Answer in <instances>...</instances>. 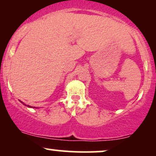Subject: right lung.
Segmentation results:
<instances>
[{
	"mask_svg": "<svg viewBox=\"0 0 156 156\" xmlns=\"http://www.w3.org/2000/svg\"><path fill=\"white\" fill-rule=\"evenodd\" d=\"M20 102H21V103H22L23 104V105H25V106H27V107H29V108H37L38 107H35V106H29V105H26V104H24V103H23V101H20Z\"/></svg>",
	"mask_w": 156,
	"mask_h": 156,
	"instance_id": "obj_1",
	"label": "right lung"
}]
</instances>
